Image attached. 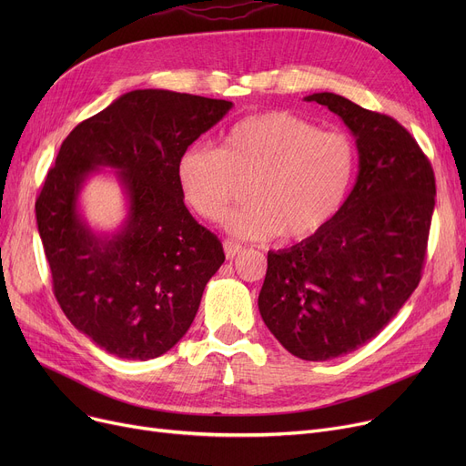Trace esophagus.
Instances as JSON below:
<instances>
[{
  "mask_svg": "<svg viewBox=\"0 0 466 466\" xmlns=\"http://www.w3.org/2000/svg\"><path fill=\"white\" fill-rule=\"evenodd\" d=\"M223 248H225V255H227V258H236V257L243 251V248L239 246V243H236V241H232V239H225Z\"/></svg>",
  "mask_w": 466,
  "mask_h": 466,
  "instance_id": "34e87169",
  "label": "esophagus"
}]
</instances>
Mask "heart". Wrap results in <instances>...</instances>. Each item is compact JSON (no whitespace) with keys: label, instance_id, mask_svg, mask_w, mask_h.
<instances>
[{"label":"heart","instance_id":"heart-1","mask_svg":"<svg viewBox=\"0 0 466 466\" xmlns=\"http://www.w3.org/2000/svg\"><path fill=\"white\" fill-rule=\"evenodd\" d=\"M357 151L339 132H323L287 111L238 120L218 151L192 143L176 167L185 204L206 220H220L249 181L251 204L228 215V230L243 239L302 241L323 230L344 206Z\"/></svg>","mask_w":466,"mask_h":466}]
</instances>
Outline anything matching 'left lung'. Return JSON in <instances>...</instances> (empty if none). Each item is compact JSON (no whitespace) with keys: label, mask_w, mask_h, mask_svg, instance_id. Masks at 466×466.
Segmentation results:
<instances>
[{"label":"left lung","mask_w":466,"mask_h":466,"mask_svg":"<svg viewBox=\"0 0 466 466\" xmlns=\"http://www.w3.org/2000/svg\"><path fill=\"white\" fill-rule=\"evenodd\" d=\"M304 100L346 122L359 176L323 230L268 253L258 309L289 353L329 360L378 336L420 285L436 183L421 147L393 116L332 92Z\"/></svg>","instance_id":"obj_1"}]
</instances>
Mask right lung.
I'll list each match as a JSON object with an SVG mask.
<instances>
[{
  "mask_svg": "<svg viewBox=\"0 0 466 466\" xmlns=\"http://www.w3.org/2000/svg\"><path fill=\"white\" fill-rule=\"evenodd\" d=\"M230 109L204 96L132 90L73 128L48 169L35 217L55 297L73 327L118 359L149 360L174 348L225 262L218 238L188 213L176 167ZM97 165L119 169L129 198L126 227L113 237L94 235L76 209Z\"/></svg>",
  "mask_w": 466,
  "mask_h": 466,
  "instance_id": "obj_1",
  "label": "right lung"
}]
</instances>
